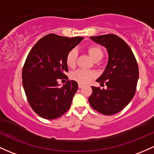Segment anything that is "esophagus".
<instances>
[{"instance_id": "esophagus-1", "label": "esophagus", "mask_w": 154, "mask_h": 154, "mask_svg": "<svg viewBox=\"0 0 154 154\" xmlns=\"http://www.w3.org/2000/svg\"><path fill=\"white\" fill-rule=\"evenodd\" d=\"M83 84H79V88H82V87H83Z\"/></svg>"}]
</instances>
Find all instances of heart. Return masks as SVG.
Returning a JSON list of instances; mask_svg holds the SVG:
<instances>
[{
	"label": "heart",
	"instance_id": "b5f03b06",
	"mask_svg": "<svg viewBox=\"0 0 154 154\" xmlns=\"http://www.w3.org/2000/svg\"><path fill=\"white\" fill-rule=\"evenodd\" d=\"M87 52L94 61L97 59H101L103 57V52L99 46L91 45L87 48ZM78 51L73 48L67 53L66 56V63L70 67H74L76 64ZM95 76V72L90 70H77L72 72L71 79L76 81L79 84H87Z\"/></svg>",
	"mask_w": 154,
	"mask_h": 154
}]
</instances>
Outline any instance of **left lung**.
Here are the masks:
<instances>
[{
    "instance_id": "left-lung-1",
    "label": "left lung",
    "mask_w": 154,
    "mask_h": 154,
    "mask_svg": "<svg viewBox=\"0 0 154 154\" xmlns=\"http://www.w3.org/2000/svg\"><path fill=\"white\" fill-rule=\"evenodd\" d=\"M94 42L106 48L109 62L97 82L107 89L92 87L88 100L92 109L105 115H112L123 109L134 96L139 68L128 44L115 34L91 37Z\"/></svg>"
}]
</instances>
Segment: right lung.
<instances>
[{
  "mask_svg": "<svg viewBox=\"0 0 154 154\" xmlns=\"http://www.w3.org/2000/svg\"><path fill=\"white\" fill-rule=\"evenodd\" d=\"M83 37L68 38L50 34L41 38L28 54L23 67V85L32 109L39 116L54 120L70 109L78 90L75 81L59 87L68 71L66 56Z\"/></svg>",
  "mask_w": 154,
  "mask_h": 154,
  "instance_id": "add662e5",
  "label": "right lung"
}]
</instances>
